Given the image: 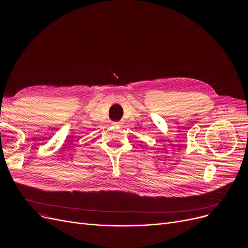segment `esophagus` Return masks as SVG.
I'll use <instances>...</instances> for the list:
<instances>
[{
    "mask_svg": "<svg viewBox=\"0 0 248 248\" xmlns=\"http://www.w3.org/2000/svg\"><path fill=\"white\" fill-rule=\"evenodd\" d=\"M114 124L121 126V125H122V122H116V123H114Z\"/></svg>",
    "mask_w": 248,
    "mask_h": 248,
    "instance_id": "1",
    "label": "esophagus"
}]
</instances>
